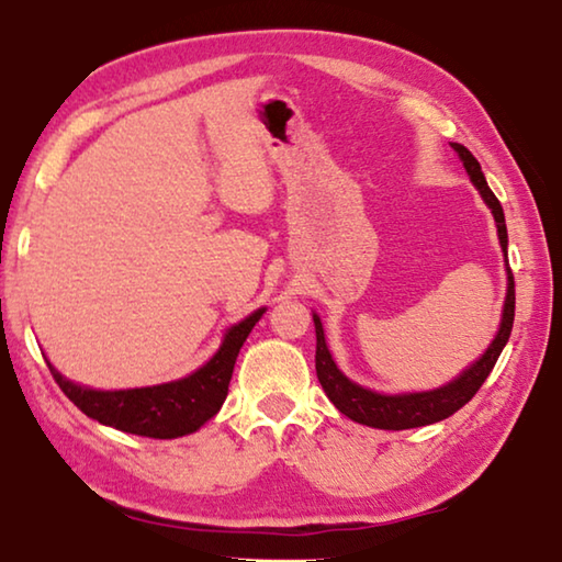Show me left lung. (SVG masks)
I'll list each match as a JSON object with an SVG mask.
<instances>
[{
    "instance_id": "1",
    "label": "left lung",
    "mask_w": 562,
    "mask_h": 562,
    "mask_svg": "<svg viewBox=\"0 0 562 562\" xmlns=\"http://www.w3.org/2000/svg\"><path fill=\"white\" fill-rule=\"evenodd\" d=\"M451 146L456 154L461 156L465 173L471 176L473 186L481 190L483 201H486L493 211V217H496V225H498V240H501L503 252H506L508 231H506V217H503V207L498 203V198L493 195L486 178H483L481 164L473 158L471 150L461 144H451ZM312 317H315V331H317L315 369H317V379L322 389H325V394L329 396V402L357 424H367V426H374V429H389V431L416 429V426L436 424L441 422V418L451 416L453 412H459L463 404L471 402L473 394L481 389V384L486 382L491 369L496 367L501 351L510 337L513 317H516V282H513V272L508 268V294H506V307H503V322L486 355L475 361L469 372H463L459 379H456V382L424 394L384 396V394L369 392V389L359 386L355 382H349V379L339 372L335 361H331V355L325 345V329H322L319 317L317 315Z\"/></svg>"
}]
</instances>
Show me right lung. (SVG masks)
I'll list each match as a JSON object with an SVG mask.
<instances>
[{
    "label": "right lung",
    "mask_w": 562,
    "mask_h": 562,
    "mask_svg": "<svg viewBox=\"0 0 562 562\" xmlns=\"http://www.w3.org/2000/svg\"><path fill=\"white\" fill-rule=\"evenodd\" d=\"M265 310L252 312L240 325L227 329L223 347L217 355L186 379L170 384L126 389V392H93L79 384L66 382L49 364L54 382L61 392L81 408L89 418L113 429L150 436V439H178V436L193 434L213 418L227 396L233 367L243 341L250 335L255 322L262 317Z\"/></svg>",
    "instance_id": "obj_1"
}]
</instances>
